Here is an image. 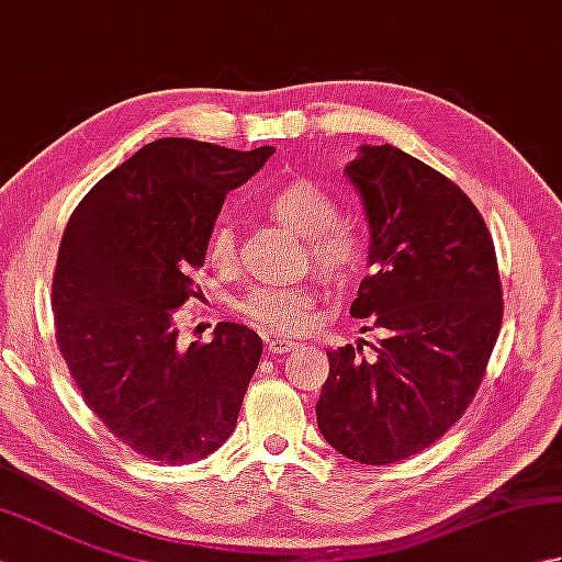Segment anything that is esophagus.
Instances as JSON below:
<instances>
[{"mask_svg": "<svg viewBox=\"0 0 562 562\" xmlns=\"http://www.w3.org/2000/svg\"><path fill=\"white\" fill-rule=\"evenodd\" d=\"M300 348V342L290 340V338H272L268 340V355H282V352H292Z\"/></svg>", "mask_w": 562, "mask_h": 562, "instance_id": "esophagus-1", "label": "esophagus"}]
</instances>
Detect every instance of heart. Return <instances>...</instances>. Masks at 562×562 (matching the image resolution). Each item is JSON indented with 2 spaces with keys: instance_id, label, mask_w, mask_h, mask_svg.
I'll return each instance as SVG.
<instances>
[{
  "instance_id": "heart-1",
  "label": "heart",
  "mask_w": 562,
  "mask_h": 562,
  "mask_svg": "<svg viewBox=\"0 0 562 562\" xmlns=\"http://www.w3.org/2000/svg\"><path fill=\"white\" fill-rule=\"evenodd\" d=\"M262 205L306 236V248L318 272L328 280H345L364 262V238L352 224L338 220V202L324 188L306 178L274 188ZM207 258L217 270H229L236 260V229L226 217H217L207 234ZM314 294L302 284H258L241 302L238 312L258 330L272 336H292L312 324Z\"/></svg>"
}]
</instances>
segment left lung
<instances>
[{"label":"left lung","instance_id":"left-lung-1","mask_svg":"<svg viewBox=\"0 0 562 562\" xmlns=\"http://www.w3.org/2000/svg\"><path fill=\"white\" fill-rule=\"evenodd\" d=\"M345 173L362 195L369 266L350 306L384 338L328 350L316 403L342 457L384 465L427 449L469 408L503 326L493 236L463 190L411 154L362 145Z\"/></svg>","mask_w":562,"mask_h":562}]
</instances>
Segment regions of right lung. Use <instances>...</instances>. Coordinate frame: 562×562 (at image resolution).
Returning <instances> with one entry per match:
<instances>
[{"label":"right lung","mask_w":562,"mask_h":562,"mask_svg":"<svg viewBox=\"0 0 562 562\" xmlns=\"http://www.w3.org/2000/svg\"><path fill=\"white\" fill-rule=\"evenodd\" d=\"M274 149L164 137L135 151L71 212L53 278L55 340L81 398L142 457L190 463L236 427L262 355L258 333L222 321L178 348L176 308L229 190Z\"/></svg>","instance_id":"right-lung-1"}]
</instances>
